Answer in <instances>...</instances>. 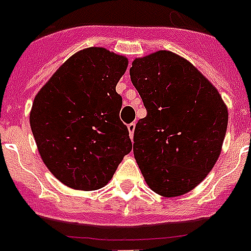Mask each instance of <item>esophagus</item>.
Returning a JSON list of instances; mask_svg holds the SVG:
<instances>
[{
	"label": "esophagus",
	"mask_w": 251,
	"mask_h": 251,
	"mask_svg": "<svg viewBox=\"0 0 251 251\" xmlns=\"http://www.w3.org/2000/svg\"><path fill=\"white\" fill-rule=\"evenodd\" d=\"M127 129H129V134H130V138H134V130H135V122H131L127 125Z\"/></svg>",
	"instance_id": "34e87169"
}]
</instances>
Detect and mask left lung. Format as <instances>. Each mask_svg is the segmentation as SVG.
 I'll list each match as a JSON object with an SVG mask.
<instances>
[{"instance_id":"left-lung-1","label":"left lung","mask_w":251,"mask_h":251,"mask_svg":"<svg viewBox=\"0 0 251 251\" xmlns=\"http://www.w3.org/2000/svg\"><path fill=\"white\" fill-rule=\"evenodd\" d=\"M130 77L147 116L134 130V157L145 182L178 197L207 177L221 154L228 112L197 67L170 50L132 61Z\"/></svg>"}]
</instances>
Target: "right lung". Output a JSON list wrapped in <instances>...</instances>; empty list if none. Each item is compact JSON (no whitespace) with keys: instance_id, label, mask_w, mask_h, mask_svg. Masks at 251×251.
Wrapping results in <instances>:
<instances>
[{"instance_id":"obj_1","label":"right lung","mask_w":251,"mask_h":251,"mask_svg":"<svg viewBox=\"0 0 251 251\" xmlns=\"http://www.w3.org/2000/svg\"><path fill=\"white\" fill-rule=\"evenodd\" d=\"M127 62L106 48H85L65 61L35 96L30 127L38 151L54 177L71 189L103 187L131 151L116 92Z\"/></svg>"}]
</instances>
